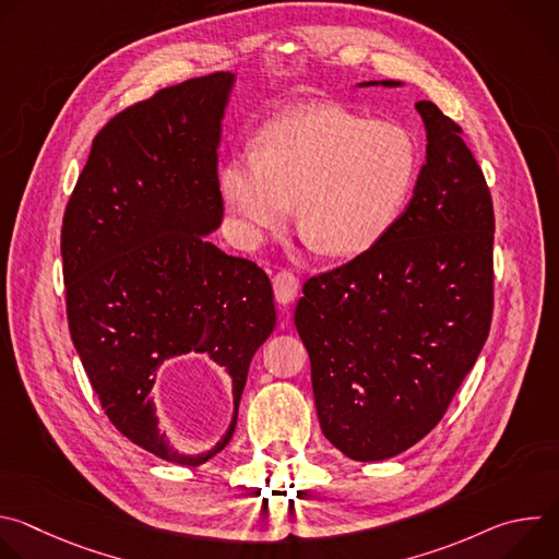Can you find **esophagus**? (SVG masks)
Returning <instances> with one entry per match:
<instances>
[{
  "label": "esophagus",
  "instance_id": "34e87169",
  "mask_svg": "<svg viewBox=\"0 0 559 559\" xmlns=\"http://www.w3.org/2000/svg\"><path fill=\"white\" fill-rule=\"evenodd\" d=\"M272 283H274V296L281 305L294 302V298L298 296V278L292 272H287V270L278 272Z\"/></svg>",
  "mask_w": 559,
  "mask_h": 559
}]
</instances>
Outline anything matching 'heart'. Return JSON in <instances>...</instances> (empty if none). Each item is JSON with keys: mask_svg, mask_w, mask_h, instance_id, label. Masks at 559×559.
<instances>
[{"mask_svg": "<svg viewBox=\"0 0 559 559\" xmlns=\"http://www.w3.org/2000/svg\"><path fill=\"white\" fill-rule=\"evenodd\" d=\"M418 170L414 136L393 121H367L338 106H305L272 119L257 154H234L218 190L248 243L285 225L325 257H358L401 214Z\"/></svg>", "mask_w": 559, "mask_h": 559, "instance_id": "obj_1", "label": "heart"}]
</instances>
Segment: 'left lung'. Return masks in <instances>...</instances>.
Masks as SVG:
<instances>
[{
	"label": "left lung",
	"instance_id": "1",
	"mask_svg": "<svg viewBox=\"0 0 559 559\" xmlns=\"http://www.w3.org/2000/svg\"><path fill=\"white\" fill-rule=\"evenodd\" d=\"M401 86L365 82L360 86ZM427 164L407 210L349 263L305 281L294 323L325 438L347 457L407 451L447 414L493 316V203L462 128L418 102Z\"/></svg>",
	"mask_w": 559,
	"mask_h": 559
}]
</instances>
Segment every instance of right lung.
I'll return each mask as SVG.
<instances>
[{"instance_id":"obj_1","label":"right lung","mask_w":559,"mask_h":559,"mask_svg":"<svg viewBox=\"0 0 559 559\" xmlns=\"http://www.w3.org/2000/svg\"><path fill=\"white\" fill-rule=\"evenodd\" d=\"M231 86V72H212L112 117L61 225L68 328L108 420L183 466L229 442L252 356L276 325L267 274L205 238L223 218L216 147ZM190 350L210 355L235 395L228 433L197 456L157 431L151 403L160 367Z\"/></svg>"}]
</instances>
